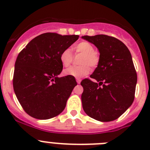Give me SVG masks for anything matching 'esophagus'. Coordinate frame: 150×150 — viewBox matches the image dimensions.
I'll return each mask as SVG.
<instances>
[{"label":"esophagus","mask_w":150,"mask_h":150,"mask_svg":"<svg viewBox=\"0 0 150 150\" xmlns=\"http://www.w3.org/2000/svg\"><path fill=\"white\" fill-rule=\"evenodd\" d=\"M76 81H77V83H81V80L80 79V78H76Z\"/></svg>","instance_id":"obj_1"}]
</instances>
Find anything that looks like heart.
<instances>
[{
    "label": "heart",
    "instance_id": "heart-1",
    "mask_svg": "<svg viewBox=\"0 0 150 150\" xmlns=\"http://www.w3.org/2000/svg\"><path fill=\"white\" fill-rule=\"evenodd\" d=\"M75 52L83 54L81 59V66H72L64 71L66 76L73 78H82L89 73V67H94L98 64L99 61V54L95 51V48L91 43L87 41L80 42L74 46ZM73 59L72 51L69 48H66L60 54V61L64 67H68Z\"/></svg>",
    "mask_w": 150,
    "mask_h": 150
}]
</instances>
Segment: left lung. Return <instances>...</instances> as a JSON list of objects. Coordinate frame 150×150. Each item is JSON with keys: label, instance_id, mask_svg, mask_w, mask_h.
Segmentation results:
<instances>
[{"label": "left lung", "instance_id": "1", "mask_svg": "<svg viewBox=\"0 0 150 150\" xmlns=\"http://www.w3.org/2000/svg\"><path fill=\"white\" fill-rule=\"evenodd\" d=\"M82 38L99 50V61L91 78L83 80V108L92 118L102 122L116 120L134 100L137 75L127 46L118 39L106 35H84Z\"/></svg>", "mask_w": 150, "mask_h": 150}]
</instances>
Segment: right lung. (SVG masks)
<instances>
[{
  "label": "right lung",
  "mask_w": 150,
  "mask_h": 150,
  "mask_svg": "<svg viewBox=\"0 0 150 150\" xmlns=\"http://www.w3.org/2000/svg\"><path fill=\"white\" fill-rule=\"evenodd\" d=\"M79 36L46 33L21 51L15 62L13 86L22 108L31 117L47 120L59 115L74 87L75 78H59L63 65L60 54Z\"/></svg>",
  "instance_id": "right-lung-1"
}]
</instances>
